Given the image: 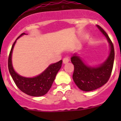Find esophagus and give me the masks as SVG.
I'll return each mask as SVG.
<instances>
[{
    "label": "esophagus",
    "instance_id": "esophagus-1",
    "mask_svg": "<svg viewBox=\"0 0 121 121\" xmlns=\"http://www.w3.org/2000/svg\"><path fill=\"white\" fill-rule=\"evenodd\" d=\"M69 60H70L69 57H68V56H65V57L63 59V63H64V64H67V63H68V62H69Z\"/></svg>",
    "mask_w": 121,
    "mask_h": 121
}]
</instances>
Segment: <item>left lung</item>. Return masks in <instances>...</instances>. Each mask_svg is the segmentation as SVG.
Returning a JSON list of instances; mask_svg holds the SVG:
<instances>
[{"instance_id": "obj_1", "label": "left lung", "mask_w": 121, "mask_h": 121, "mask_svg": "<svg viewBox=\"0 0 121 121\" xmlns=\"http://www.w3.org/2000/svg\"><path fill=\"white\" fill-rule=\"evenodd\" d=\"M96 26L107 37L110 46V53L106 60L98 67H93L86 65L76 54L71 57L74 65L73 79L78 88L85 91L95 90L106 84L110 78L115 59V50L112 40L103 28Z\"/></svg>"}]
</instances>
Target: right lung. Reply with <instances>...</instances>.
<instances>
[{"label":"right lung","instance_id":"right-lung-1","mask_svg":"<svg viewBox=\"0 0 121 121\" xmlns=\"http://www.w3.org/2000/svg\"><path fill=\"white\" fill-rule=\"evenodd\" d=\"M25 35V33L21 34L18 38ZM16 39V40H17ZM16 41L14 42L10 53L8 57V70L9 73L12 77L14 82L16 86L22 92L31 96H42L45 95L51 88L57 74V72L61 68L62 60L51 64L39 76L34 78H25L19 75L17 73L15 72L12 65L11 62V55L13 50L14 46Z\"/></svg>","mask_w":121,"mask_h":121}]
</instances>
